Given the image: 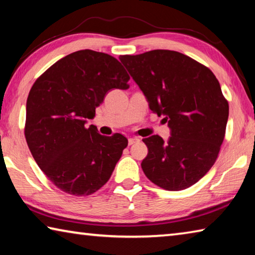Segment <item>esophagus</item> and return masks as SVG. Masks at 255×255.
Here are the masks:
<instances>
[{"mask_svg": "<svg viewBox=\"0 0 255 255\" xmlns=\"http://www.w3.org/2000/svg\"><path fill=\"white\" fill-rule=\"evenodd\" d=\"M139 141V138H136V137H131L128 139V145H133L135 143H138Z\"/></svg>", "mask_w": 255, "mask_h": 255, "instance_id": "esophagus-1", "label": "esophagus"}]
</instances>
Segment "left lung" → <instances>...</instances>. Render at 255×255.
<instances>
[{"label":"left lung","mask_w":255,"mask_h":255,"mask_svg":"<svg viewBox=\"0 0 255 255\" xmlns=\"http://www.w3.org/2000/svg\"><path fill=\"white\" fill-rule=\"evenodd\" d=\"M120 62L143 91L149 109L165 116L171 136L144 138L141 162L154 184L179 191L197 183L216 162L225 137L228 102L208 67L174 50L123 55Z\"/></svg>","instance_id":"1"}]
</instances>
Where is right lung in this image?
Wrapping results in <instances>:
<instances>
[{
  "instance_id": "add662e5",
  "label": "right lung",
  "mask_w": 255,
  "mask_h": 255,
  "mask_svg": "<svg viewBox=\"0 0 255 255\" xmlns=\"http://www.w3.org/2000/svg\"><path fill=\"white\" fill-rule=\"evenodd\" d=\"M129 79L115 57L84 49L59 59L34 82L24 136L38 166L62 191L89 196L110 179L128 139L102 136L85 124L108 91L127 90Z\"/></svg>"
}]
</instances>
